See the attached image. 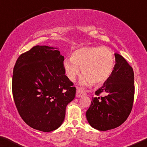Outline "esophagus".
<instances>
[{
	"label": "esophagus",
	"instance_id": "obj_1",
	"mask_svg": "<svg viewBox=\"0 0 147 147\" xmlns=\"http://www.w3.org/2000/svg\"><path fill=\"white\" fill-rule=\"evenodd\" d=\"M85 95H86V93H85L84 92H83L82 90L79 88H77V89H76V98L82 97V96H84Z\"/></svg>",
	"mask_w": 147,
	"mask_h": 147
}]
</instances>
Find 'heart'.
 Segmentation results:
<instances>
[{"label": "heart", "instance_id": "heart-1", "mask_svg": "<svg viewBox=\"0 0 147 147\" xmlns=\"http://www.w3.org/2000/svg\"><path fill=\"white\" fill-rule=\"evenodd\" d=\"M115 66L113 52L108 47H86L76 49L71 59L63 62V68L70 80L74 81L81 72L80 79L83 87L92 84H101L110 77Z\"/></svg>", "mask_w": 147, "mask_h": 147}]
</instances>
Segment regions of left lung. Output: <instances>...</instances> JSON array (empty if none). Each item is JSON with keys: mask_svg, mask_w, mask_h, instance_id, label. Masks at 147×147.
Returning a JSON list of instances; mask_svg holds the SVG:
<instances>
[{"mask_svg": "<svg viewBox=\"0 0 147 147\" xmlns=\"http://www.w3.org/2000/svg\"><path fill=\"white\" fill-rule=\"evenodd\" d=\"M113 73L96 91L86 116L91 127L108 131L119 127L127 119L134 100V73L121 55L115 53Z\"/></svg>", "mask_w": 147, "mask_h": 147, "instance_id": "left-lung-1", "label": "left lung"}]
</instances>
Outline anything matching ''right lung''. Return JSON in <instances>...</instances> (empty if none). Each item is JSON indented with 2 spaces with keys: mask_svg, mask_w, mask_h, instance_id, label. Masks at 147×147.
I'll return each instance as SVG.
<instances>
[{
  "mask_svg": "<svg viewBox=\"0 0 147 147\" xmlns=\"http://www.w3.org/2000/svg\"><path fill=\"white\" fill-rule=\"evenodd\" d=\"M57 47L36 45L22 54L13 70L12 94L20 115L34 129L50 132L62 125L76 94Z\"/></svg>",
  "mask_w": 147,
  "mask_h": 147,
  "instance_id": "1",
  "label": "right lung"
}]
</instances>
